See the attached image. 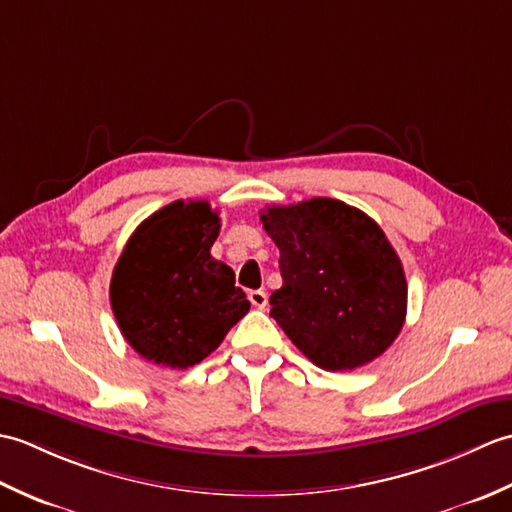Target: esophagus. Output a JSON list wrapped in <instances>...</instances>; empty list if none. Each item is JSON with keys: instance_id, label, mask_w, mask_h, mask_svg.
<instances>
[{"instance_id": "obj_1", "label": "esophagus", "mask_w": 512, "mask_h": 512, "mask_svg": "<svg viewBox=\"0 0 512 512\" xmlns=\"http://www.w3.org/2000/svg\"><path fill=\"white\" fill-rule=\"evenodd\" d=\"M248 301L253 303L255 308L264 310V308L268 306V295H266L264 290H250V292H248Z\"/></svg>"}]
</instances>
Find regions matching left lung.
I'll return each mask as SVG.
<instances>
[{
	"instance_id": "obj_1",
	"label": "left lung",
	"mask_w": 512,
	"mask_h": 512,
	"mask_svg": "<svg viewBox=\"0 0 512 512\" xmlns=\"http://www.w3.org/2000/svg\"><path fill=\"white\" fill-rule=\"evenodd\" d=\"M284 286L270 317L310 361L345 372L396 341L407 314L400 257L372 217L332 198L262 211Z\"/></svg>"
}]
</instances>
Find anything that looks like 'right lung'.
Masks as SVG:
<instances>
[{
	"label": "right lung",
	"mask_w": 512,
	"mask_h": 512,
	"mask_svg": "<svg viewBox=\"0 0 512 512\" xmlns=\"http://www.w3.org/2000/svg\"><path fill=\"white\" fill-rule=\"evenodd\" d=\"M220 215L176 200L149 215L114 266L110 301L125 341L147 361L187 369L209 356L250 308L211 246Z\"/></svg>",
	"instance_id": "1"
}]
</instances>
